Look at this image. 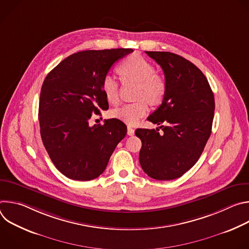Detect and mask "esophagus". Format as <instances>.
<instances>
[{
    "label": "esophagus",
    "mask_w": 249,
    "mask_h": 249,
    "mask_svg": "<svg viewBox=\"0 0 249 249\" xmlns=\"http://www.w3.org/2000/svg\"><path fill=\"white\" fill-rule=\"evenodd\" d=\"M127 134H128L129 136H133V135L135 134V130H134L132 127L128 126V128H127Z\"/></svg>",
    "instance_id": "obj_1"
}]
</instances>
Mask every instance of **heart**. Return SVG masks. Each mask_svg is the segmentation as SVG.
<instances>
[{
  "label": "heart",
  "mask_w": 249,
  "mask_h": 249,
  "mask_svg": "<svg viewBox=\"0 0 249 249\" xmlns=\"http://www.w3.org/2000/svg\"><path fill=\"white\" fill-rule=\"evenodd\" d=\"M118 73L124 83H136L135 102L127 103L112 110L114 118L129 125H135L149 111V103L160 104L166 91L165 81L156 74L155 67L144 57L134 54L126 58L118 67ZM101 89L110 103L119 101V84L112 75H106L101 83Z\"/></svg>",
  "instance_id": "1"
}]
</instances>
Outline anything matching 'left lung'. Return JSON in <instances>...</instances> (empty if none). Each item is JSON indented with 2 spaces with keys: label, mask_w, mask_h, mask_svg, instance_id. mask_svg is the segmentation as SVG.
<instances>
[{
  "label": "left lung",
  "mask_w": 249,
  "mask_h": 249,
  "mask_svg": "<svg viewBox=\"0 0 249 249\" xmlns=\"http://www.w3.org/2000/svg\"><path fill=\"white\" fill-rule=\"evenodd\" d=\"M146 53L161 67L166 91L148 117L160 126L135 132L142 141L139 161L152 178L172 180L188 171L204 151L214 119V93L204 74L185 58L170 52Z\"/></svg>",
  "instance_id": "obj_1"
}]
</instances>
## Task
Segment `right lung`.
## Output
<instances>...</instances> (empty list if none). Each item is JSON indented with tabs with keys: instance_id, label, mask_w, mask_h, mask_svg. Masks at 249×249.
<instances>
[{
	"instance_id": "right-lung-1",
	"label": "right lung",
	"mask_w": 249,
	"mask_h": 249,
	"mask_svg": "<svg viewBox=\"0 0 249 249\" xmlns=\"http://www.w3.org/2000/svg\"><path fill=\"white\" fill-rule=\"evenodd\" d=\"M131 52L129 48L77 52L45 78L38 110L40 135L52 162L68 178H96L126 136V125L116 118L103 125L89 122L93 113L108 109L102 80L116 61Z\"/></svg>"
}]
</instances>
